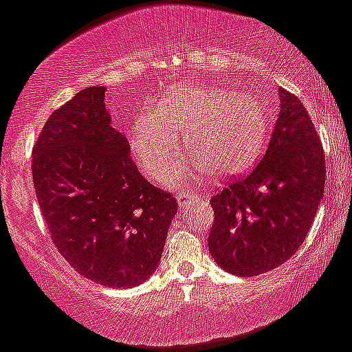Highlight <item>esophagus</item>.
Wrapping results in <instances>:
<instances>
[{
	"instance_id": "1",
	"label": "esophagus",
	"mask_w": 352,
	"mask_h": 352,
	"mask_svg": "<svg viewBox=\"0 0 352 352\" xmlns=\"http://www.w3.org/2000/svg\"><path fill=\"white\" fill-rule=\"evenodd\" d=\"M195 195H199V193H193V192H190V190H183V192H179L178 195H176V199H178L179 206H185L186 200L192 199V197H195Z\"/></svg>"
}]
</instances>
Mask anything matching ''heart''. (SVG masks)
I'll use <instances>...</instances> for the list:
<instances>
[{
    "label": "heart",
    "instance_id": "1",
    "mask_svg": "<svg viewBox=\"0 0 352 352\" xmlns=\"http://www.w3.org/2000/svg\"><path fill=\"white\" fill-rule=\"evenodd\" d=\"M270 116L256 96L226 86H179L166 93L157 110L135 119L129 148L146 178H162L174 188L200 169L214 179L233 178L256 164L266 145ZM184 135L190 161L179 158L177 135Z\"/></svg>",
    "mask_w": 352,
    "mask_h": 352
}]
</instances>
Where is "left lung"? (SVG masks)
<instances>
[{"mask_svg":"<svg viewBox=\"0 0 352 352\" xmlns=\"http://www.w3.org/2000/svg\"><path fill=\"white\" fill-rule=\"evenodd\" d=\"M323 192L324 153L313 120L297 96L280 89L278 119L261 162L210 197L214 261L236 276L283 264L306 240Z\"/></svg>","mask_w":352,"mask_h":352,"instance_id":"left-lung-1","label":"left lung"}]
</instances>
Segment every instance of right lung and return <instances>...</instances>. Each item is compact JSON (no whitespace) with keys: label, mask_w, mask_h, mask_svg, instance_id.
<instances>
[{"label":"right lung","mask_w":352,"mask_h":352,"mask_svg":"<svg viewBox=\"0 0 352 352\" xmlns=\"http://www.w3.org/2000/svg\"><path fill=\"white\" fill-rule=\"evenodd\" d=\"M91 86L50 116L32 148V182L53 243L91 282L131 289L155 271L178 202L150 185Z\"/></svg>","instance_id":"obj_1"}]
</instances>
